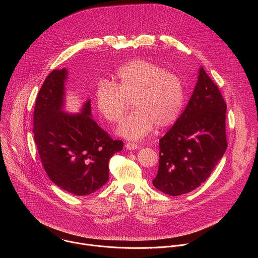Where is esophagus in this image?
<instances>
[{"mask_svg":"<svg viewBox=\"0 0 258 258\" xmlns=\"http://www.w3.org/2000/svg\"><path fill=\"white\" fill-rule=\"evenodd\" d=\"M125 148H126L127 150H130V151H132V150H137V149H139V145H138V144H135V143H126Z\"/></svg>","mask_w":258,"mask_h":258,"instance_id":"obj_1","label":"esophagus"}]
</instances>
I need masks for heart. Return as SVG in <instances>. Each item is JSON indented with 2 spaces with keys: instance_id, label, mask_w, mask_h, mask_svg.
<instances>
[{
  "instance_id": "1",
  "label": "heart",
  "mask_w": 258,
  "mask_h": 258,
  "mask_svg": "<svg viewBox=\"0 0 258 258\" xmlns=\"http://www.w3.org/2000/svg\"><path fill=\"white\" fill-rule=\"evenodd\" d=\"M133 99L135 111L120 124L117 134L138 141L154 126L164 128L179 116L185 103L181 79L148 60L135 59L119 67L112 83L102 80L95 90L99 113L109 122H119Z\"/></svg>"
}]
</instances>
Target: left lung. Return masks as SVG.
<instances>
[{
    "label": "left lung",
    "instance_id": "obj_1",
    "mask_svg": "<svg viewBox=\"0 0 258 258\" xmlns=\"http://www.w3.org/2000/svg\"><path fill=\"white\" fill-rule=\"evenodd\" d=\"M227 105L203 67L187 107L159 140V167L153 185L178 196L198 188L223 158L227 147Z\"/></svg>",
    "mask_w": 258,
    "mask_h": 258
}]
</instances>
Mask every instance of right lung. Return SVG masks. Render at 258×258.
I'll return each instance as SVG.
<instances>
[{
	"instance_id": "add662e5",
	"label": "right lung",
	"mask_w": 258,
	"mask_h": 258,
	"mask_svg": "<svg viewBox=\"0 0 258 258\" xmlns=\"http://www.w3.org/2000/svg\"><path fill=\"white\" fill-rule=\"evenodd\" d=\"M66 68L45 80L33 113V136L43 166L56 186L77 196L90 195L108 181L109 160L122 141L109 137L92 118L91 100L80 113L65 112Z\"/></svg>"
}]
</instances>
